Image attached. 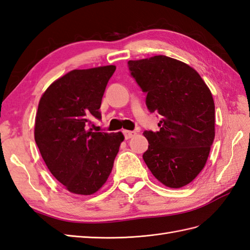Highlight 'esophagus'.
Returning a JSON list of instances; mask_svg holds the SVG:
<instances>
[{"instance_id": "esophagus-1", "label": "esophagus", "mask_w": 250, "mask_h": 250, "mask_svg": "<svg viewBox=\"0 0 250 250\" xmlns=\"http://www.w3.org/2000/svg\"><path fill=\"white\" fill-rule=\"evenodd\" d=\"M124 134H125V139H130V138H132L133 136H135V135H136V132L125 130V131H124Z\"/></svg>"}]
</instances>
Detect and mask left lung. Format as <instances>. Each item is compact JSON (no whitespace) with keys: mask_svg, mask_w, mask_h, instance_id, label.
Wrapping results in <instances>:
<instances>
[{"mask_svg":"<svg viewBox=\"0 0 250 250\" xmlns=\"http://www.w3.org/2000/svg\"><path fill=\"white\" fill-rule=\"evenodd\" d=\"M146 93L150 112L162 116L157 132L145 131L149 148L143 158L165 186L182 188L201 173L215 136L214 101L194 68L158 55L127 62Z\"/></svg>","mask_w":250,"mask_h":250,"instance_id":"obj_1","label":"left lung"}]
</instances>
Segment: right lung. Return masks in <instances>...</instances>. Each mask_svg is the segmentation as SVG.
<instances>
[{"label": "right lung", "mask_w": 250, "mask_h": 250, "mask_svg": "<svg viewBox=\"0 0 250 250\" xmlns=\"http://www.w3.org/2000/svg\"><path fill=\"white\" fill-rule=\"evenodd\" d=\"M116 66L73 69L55 80L41 96L35 119V140L50 173L75 194L91 195L110 176L125 136L92 132Z\"/></svg>", "instance_id": "add662e5"}]
</instances>
